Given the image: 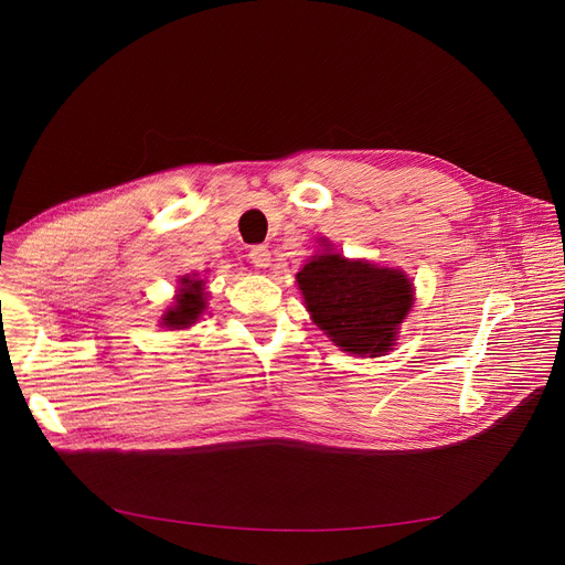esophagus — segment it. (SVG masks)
<instances>
[{
  "label": "esophagus",
  "mask_w": 565,
  "mask_h": 565,
  "mask_svg": "<svg viewBox=\"0 0 565 565\" xmlns=\"http://www.w3.org/2000/svg\"><path fill=\"white\" fill-rule=\"evenodd\" d=\"M247 259L256 266V268H268L270 266V249L266 245H254L247 254Z\"/></svg>",
  "instance_id": "obj_1"
}]
</instances>
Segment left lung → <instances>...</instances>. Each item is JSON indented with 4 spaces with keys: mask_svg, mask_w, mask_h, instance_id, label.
I'll return each mask as SVG.
<instances>
[{
    "mask_svg": "<svg viewBox=\"0 0 565 565\" xmlns=\"http://www.w3.org/2000/svg\"><path fill=\"white\" fill-rule=\"evenodd\" d=\"M313 322L347 353L385 355L415 303L405 273L322 252L297 273Z\"/></svg>",
    "mask_w": 565,
    "mask_h": 565,
    "instance_id": "left-lung-1",
    "label": "left lung"
}]
</instances>
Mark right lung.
<instances>
[{
  "instance_id": "1",
  "label": "right lung",
  "mask_w": 565,
  "mask_h": 565,
  "mask_svg": "<svg viewBox=\"0 0 565 565\" xmlns=\"http://www.w3.org/2000/svg\"><path fill=\"white\" fill-rule=\"evenodd\" d=\"M204 309H207V292H204V281L195 279V277L193 279L182 277L175 301L164 311L160 324L167 329H189L198 322V318L202 316Z\"/></svg>"
}]
</instances>
